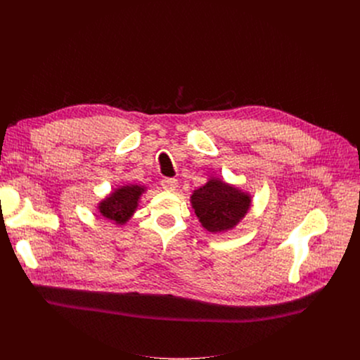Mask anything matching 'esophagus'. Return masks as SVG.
<instances>
[{
  "mask_svg": "<svg viewBox=\"0 0 360 360\" xmlns=\"http://www.w3.org/2000/svg\"><path fill=\"white\" fill-rule=\"evenodd\" d=\"M161 185H162V188H164L165 191L174 192V191H176V188H178V181L174 179V178H168V179H162Z\"/></svg>",
  "mask_w": 360,
  "mask_h": 360,
  "instance_id": "34e87169",
  "label": "esophagus"
}]
</instances>
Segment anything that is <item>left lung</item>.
I'll return each instance as SVG.
<instances>
[{"instance_id": "left-lung-1", "label": "left lung", "mask_w": 360, "mask_h": 360, "mask_svg": "<svg viewBox=\"0 0 360 360\" xmlns=\"http://www.w3.org/2000/svg\"><path fill=\"white\" fill-rule=\"evenodd\" d=\"M189 200L202 228L211 233L235 229L252 207L249 192L218 176L196 188Z\"/></svg>"}]
</instances>
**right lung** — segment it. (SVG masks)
Returning a JSON list of instances; mask_svg holds the SVG:
<instances>
[{
    "label": "right lung",
    "mask_w": 360,
    "mask_h": 360,
    "mask_svg": "<svg viewBox=\"0 0 360 360\" xmlns=\"http://www.w3.org/2000/svg\"><path fill=\"white\" fill-rule=\"evenodd\" d=\"M146 192L145 185L125 184L112 189L105 198L98 202V212L108 221L122 226L136 212L139 199Z\"/></svg>",
    "instance_id": "1"
}]
</instances>
